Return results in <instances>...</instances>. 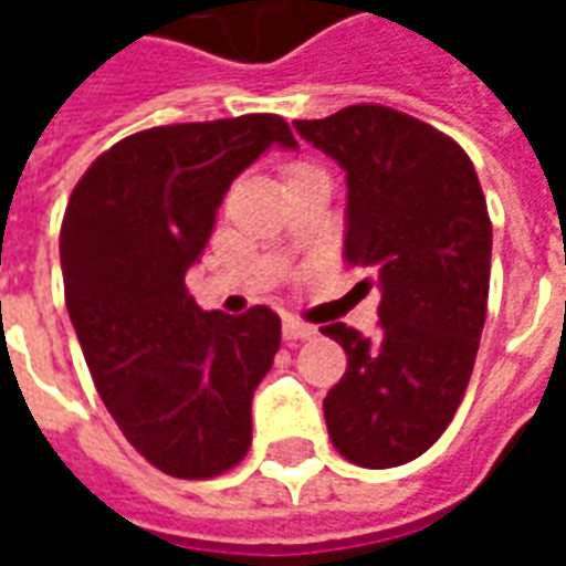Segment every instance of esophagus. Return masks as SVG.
<instances>
[{
	"mask_svg": "<svg viewBox=\"0 0 566 566\" xmlns=\"http://www.w3.org/2000/svg\"><path fill=\"white\" fill-rule=\"evenodd\" d=\"M318 333V327H312V324H306V321L300 318H284V339L287 343H296V339H312Z\"/></svg>",
	"mask_w": 566,
	"mask_h": 566,
	"instance_id": "obj_1",
	"label": "esophagus"
}]
</instances>
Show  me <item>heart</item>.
<instances>
[{
	"label": "heart",
	"mask_w": 566,
	"mask_h": 566,
	"mask_svg": "<svg viewBox=\"0 0 566 566\" xmlns=\"http://www.w3.org/2000/svg\"><path fill=\"white\" fill-rule=\"evenodd\" d=\"M303 169H308V166H303V163H296V166H291V169H287V175H294V172H303Z\"/></svg>",
	"instance_id": "1"
}]
</instances>
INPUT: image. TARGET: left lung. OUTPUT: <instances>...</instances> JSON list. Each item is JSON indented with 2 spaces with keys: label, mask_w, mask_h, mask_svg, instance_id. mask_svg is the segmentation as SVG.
Returning <instances> with one entry per match:
<instances>
[{
  "label": "left lung",
  "mask_w": 566,
  "mask_h": 566,
  "mask_svg": "<svg viewBox=\"0 0 566 566\" xmlns=\"http://www.w3.org/2000/svg\"><path fill=\"white\" fill-rule=\"evenodd\" d=\"M294 129L343 166L345 260L379 272L381 291L376 339L321 327L348 355L324 397L327 433L357 467H400L442 437L473 376L491 282L485 193L458 142L385 105Z\"/></svg>",
  "instance_id": "left-lung-1"
}]
</instances>
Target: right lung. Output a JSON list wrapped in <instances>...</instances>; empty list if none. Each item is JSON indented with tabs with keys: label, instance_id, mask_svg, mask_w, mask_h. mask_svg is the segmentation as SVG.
Wrapping results in <instances>:
<instances>
[{
	"label": "right lung",
	"instance_id": "obj_1",
	"mask_svg": "<svg viewBox=\"0 0 566 566\" xmlns=\"http://www.w3.org/2000/svg\"><path fill=\"white\" fill-rule=\"evenodd\" d=\"M272 145L296 148L279 115L142 129L93 160L66 206L60 266L93 385L133 449L175 479L245 458L251 397L282 345L272 308L202 312L185 287L223 193Z\"/></svg>",
	"mask_w": 566,
	"mask_h": 566
}]
</instances>
